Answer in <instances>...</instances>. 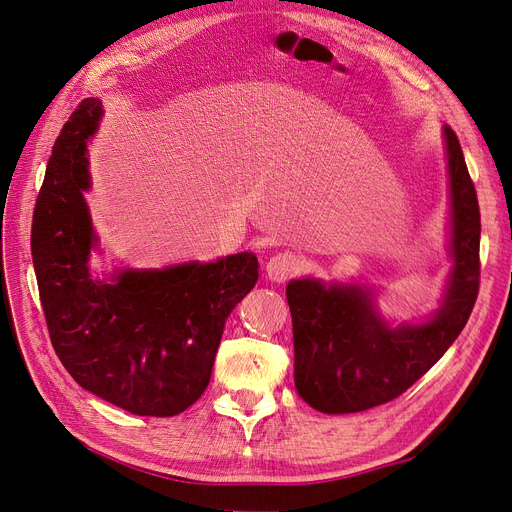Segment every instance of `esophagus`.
Instances as JSON below:
<instances>
[{
    "mask_svg": "<svg viewBox=\"0 0 512 512\" xmlns=\"http://www.w3.org/2000/svg\"><path fill=\"white\" fill-rule=\"evenodd\" d=\"M299 270H301V259L290 251L276 253L265 265V274L272 282H284L292 276H297Z\"/></svg>",
    "mask_w": 512,
    "mask_h": 512,
    "instance_id": "1",
    "label": "esophagus"
}]
</instances>
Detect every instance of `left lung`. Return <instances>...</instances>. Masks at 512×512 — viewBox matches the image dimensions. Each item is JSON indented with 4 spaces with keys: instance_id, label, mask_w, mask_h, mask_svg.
<instances>
[{
    "instance_id": "obj_1",
    "label": "left lung",
    "mask_w": 512,
    "mask_h": 512,
    "mask_svg": "<svg viewBox=\"0 0 512 512\" xmlns=\"http://www.w3.org/2000/svg\"><path fill=\"white\" fill-rule=\"evenodd\" d=\"M450 184L452 267L438 311L392 326L365 284L290 280L294 386L309 407L359 413L409 390L459 338L479 292V205L463 149L444 126Z\"/></svg>"
}]
</instances>
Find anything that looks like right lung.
Here are the masks:
<instances>
[{"label": "right lung", "mask_w": 512, "mask_h": 512, "mask_svg": "<svg viewBox=\"0 0 512 512\" xmlns=\"http://www.w3.org/2000/svg\"><path fill=\"white\" fill-rule=\"evenodd\" d=\"M103 116L80 101L47 161L31 251L53 351L76 384L141 417H174L205 392L232 309L259 278L249 251L164 270L89 272L97 234L87 141Z\"/></svg>", "instance_id": "right-lung-1"}]
</instances>
